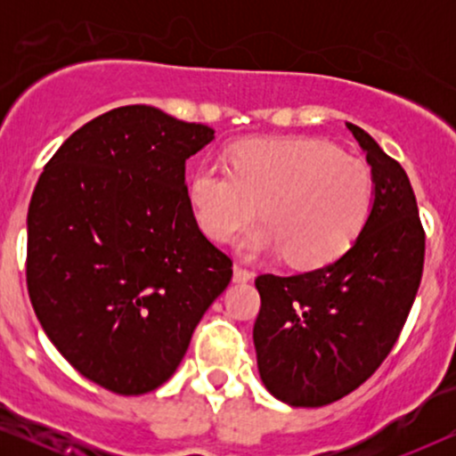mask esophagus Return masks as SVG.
Returning a JSON list of instances; mask_svg holds the SVG:
<instances>
[{
  "mask_svg": "<svg viewBox=\"0 0 456 456\" xmlns=\"http://www.w3.org/2000/svg\"><path fill=\"white\" fill-rule=\"evenodd\" d=\"M251 278H253L251 272L245 270V267H240V265H234V276H232L234 282H248Z\"/></svg>",
  "mask_w": 456,
  "mask_h": 456,
  "instance_id": "34e87169",
  "label": "esophagus"
}]
</instances>
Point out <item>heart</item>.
Instances as JSON below:
<instances>
[{
	"mask_svg": "<svg viewBox=\"0 0 456 456\" xmlns=\"http://www.w3.org/2000/svg\"><path fill=\"white\" fill-rule=\"evenodd\" d=\"M189 201L203 234L230 242L259 214L265 224L242 240L247 255L284 253L292 265L338 259L363 232L373 205V174L363 159L328 141H253L236 147L230 167L192 172Z\"/></svg>",
	"mask_w": 456,
	"mask_h": 456,
	"instance_id": "obj_1",
	"label": "heart"
}]
</instances>
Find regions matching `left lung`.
Segmentation results:
<instances>
[{
    "mask_svg": "<svg viewBox=\"0 0 456 456\" xmlns=\"http://www.w3.org/2000/svg\"><path fill=\"white\" fill-rule=\"evenodd\" d=\"M346 128L373 174L363 232L320 270L255 280L261 382L292 407H323L359 388L388 357L421 282L426 232L407 172L363 128Z\"/></svg>",
    "mask_w": 456,
    "mask_h": 456,
    "instance_id": "8db88e82",
    "label": "left lung"
}]
</instances>
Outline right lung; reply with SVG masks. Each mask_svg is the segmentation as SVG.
<instances>
[{
  "mask_svg": "<svg viewBox=\"0 0 456 456\" xmlns=\"http://www.w3.org/2000/svg\"><path fill=\"white\" fill-rule=\"evenodd\" d=\"M214 128L124 105L72 133L28 205L37 320L86 379L134 396L170 379L232 259L201 232L184 164Z\"/></svg>",
  "mask_w": 456,
  "mask_h": 456,
  "instance_id": "1",
  "label": "right lung"
}]
</instances>
